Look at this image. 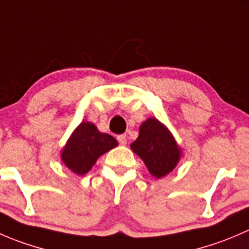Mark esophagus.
I'll return each mask as SVG.
<instances>
[{
	"label": "esophagus",
	"instance_id": "1",
	"mask_svg": "<svg viewBox=\"0 0 249 249\" xmlns=\"http://www.w3.org/2000/svg\"><path fill=\"white\" fill-rule=\"evenodd\" d=\"M117 140L120 144H126V142H127L126 136H125V135H119V136L117 137Z\"/></svg>",
	"mask_w": 249,
	"mask_h": 249
}]
</instances>
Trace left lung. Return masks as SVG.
Instances as JSON below:
<instances>
[{
	"label": "left lung",
	"instance_id": "8db88e82",
	"mask_svg": "<svg viewBox=\"0 0 249 249\" xmlns=\"http://www.w3.org/2000/svg\"><path fill=\"white\" fill-rule=\"evenodd\" d=\"M131 149L144 161L149 173L158 178L170 173L180 159V149L175 140L156 118L142 123Z\"/></svg>",
	"mask_w": 249,
	"mask_h": 249
}]
</instances>
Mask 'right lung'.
Wrapping results in <instances>:
<instances>
[{"instance_id": "add662e5", "label": "right lung", "mask_w": 249, "mask_h": 249, "mask_svg": "<svg viewBox=\"0 0 249 249\" xmlns=\"http://www.w3.org/2000/svg\"><path fill=\"white\" fill-rule=\"evenodd\" d=\"M118 141L108 134H103L91 123H81L62 153V160L67 166L78 175L88 173L98 157L105 154L109 149L114 148Z\"/></svg>"}]
</instances>
